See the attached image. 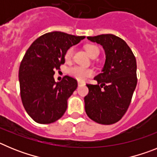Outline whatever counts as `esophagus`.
Wrapping results in <instances>:
<instances>
[{
    "label": "esophagus",
    "instance_id": "34e87169",
    "mask_svg": "<svg viewBox=\"0 0 157 157\" xmlns=\"http://www.w3.org/2000/svg\"><path fill=\"white\" fill-rule=\"evenodd\" d=\"M82 85H84V83L81 82H78V86H81Z\"/></svg>",
    "mask_w": 157,
    "mask_h": 157
}]
</instances>
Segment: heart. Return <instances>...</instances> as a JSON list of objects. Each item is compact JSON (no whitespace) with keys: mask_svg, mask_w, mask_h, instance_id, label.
<instances>
[{"mask_svg":"<svg viewBox=\"0 0 157 157\" xmlns=\"http://www.w3.org/2000/svg\"><path fill=\"white\" fill-rule=\"evenodd\" d=\"M86 50L91 57L94 56V55H97V54L99 55L100 52L98 47L94 45H87L86 46ZM73 53H74V48L73 47H71L70 48L67 50L64 55V58L67 61H69L71 59ZM68 74L71 77L76 78L78 81L82 82L86 79L88 77H90L91 75H93L94 71L90 68H88V67L76 65V66H73L68 69Z\"/></svg>","mask_w":157,"mask_h":157,"instance_id":"heart-1","label":"heart"}]
</instances>
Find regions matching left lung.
<instances>
[{
  "label": "left lung",
  "instance_id": "1",
  "mask_svg": "<svg viewBox=\"0 0 157 157\" xmlns=\"http://www.w3.org/2000/svg\"><path fill=\"white\" fill-rule=\"evenodd\" d=\"M87 38L102 45L106 59L102 72L94 78L98 84L86 85L85 110L96 123L110 125L121 120L132 99L138 82L135 56L126 41L114 34Z\"/></svg>",
  "mask_w": 157,
  "mask_h": 157
}]
</instances>
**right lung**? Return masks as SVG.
Masks as SVG:
<instances>
[{"mask_svg":"<svg viewBox=\"0 0 157 157\" xmlns=\"http://www.w3.org/2000/svg\"><path fill=\"white\" fill-rule=\"evenodd\" d=\"M85 37L49 32L37 38L25 53L19 70L20 96L25 110L36 123H54L66 112L77 80L65 75L56 82L53 75L64 63L67 50Z\"/></svg>","mask_w":157,"mask_h":157,"instance_id":"obj_1","label":"right lung"}]
</instances>
